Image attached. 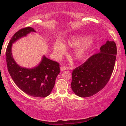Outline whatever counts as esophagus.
Returning a JSON list of instances; mask_svg holds the SVG:
<instances>
[{"instance_id": "esophagus-1", "label": "esophagus", "mask_w": 126, "mask_h": 126, "mask_svg": "<svg viewBox=\"0 0 126 126\" xmlns=\"http://www.w3.org/2000/svg\"><path fill=\"white\" fill-rule=\"evenodd\" d=\"M60 69H61V71H65V70L66 69V68L65 67H61L60 68Z\"/></svg>"}]
</instances>
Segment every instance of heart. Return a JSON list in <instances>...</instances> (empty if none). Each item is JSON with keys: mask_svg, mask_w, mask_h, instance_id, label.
I'll return each mask as SVG.
<instances>
[{"mask_svg": "<svg viewBox=\"0 0 126 126\" xmlns=\"http://www.w3.org/2000/svg\"><path fill=\"white\" fill-rule=\"evenodd\" d=\"M66 44L69 47L77 49L75 52V57L78 60H82L86 57L87 52L91 47L89 40L79 36L69 38L66 40ZM53 52L57 57H61L64 54L66 51V47L63 43L60 41L55 42L52 47Z\"/></svg>", "mask_w": 126, "mask_h": 126, "instance_id": "1", "label": "heart"}]
</instances>
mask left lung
Returning <instances> with one entry per match:
<instances>
[{
	"label": "left lung",
	"instance_id": "1",
	"mask_svg": "<svg viewBox=\"0 0 126 126\" xmlns=\"http://www.w3.org/2000/svg\"><path fill=\"white\" fill-rule=\"evenodd\" d=\"M116 55V43L107 40L99 53L73 71L71 88L73 92L80 97H88L103 89L112 75Z\"/></svg>",
	"mask_w": 126,
	"mask_h": 126
}]
</instances>
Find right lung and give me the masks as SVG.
Instances as JSON below:
<instances>
[{
  "mask_svg": "<svg viewBox=\"0 0 126 126\" xmlns=\"http://www.w3.org/2000/svg\"><path fill=\"white\" fill-rule=\"evenodd\" d=\"M31 32H36L32 27H26L17 32L10 39L6 50L8 72L15 83L27 94L34 97H46L50 94L54 86L55 79L60 72L59 64L43 55L35 67H21L13 57V44Z\"/></svg>",
  "mask_w": 126,
  "mask_h": 126,
  "instance_id": "add662e5",
  "label": "right lung"
}]
</instances>
